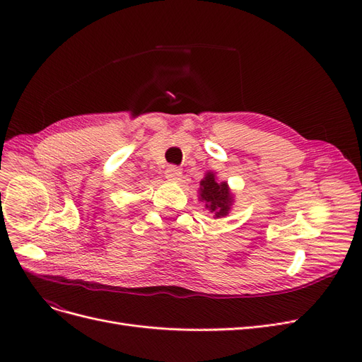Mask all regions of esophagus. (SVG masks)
<instances>
[{
	"instance_id": "1",
	"label": "esophagus",
	"mask_w": 362,
	"mask_h": 362,
	"mask_svg": "<svg viewBox=\"0 0 362 362\" xmlns=\"http://www.w3.org/2000/svg\"><path fill=\"white\" fill-rule=\"evenodd\" d=\"M165 177L168 180H180L182 170L177 165H168L165 168Z\"/></svg>"
}]
</instances>
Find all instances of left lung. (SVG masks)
Returning <instances> with one entry per match:
<instances>
[{
  "label": "left lung",
  "instance_id": "left-lung-1",
  "mask_svg": "<svg viewBox=\"0 0 362 362\" xmlns=\"http://www.w3.org/2000/svg\"><path fill=\"white\" fill-rule=\"evenodd\" d=\"M201 201H205V206L216 217H224L229 214L230 205H232V194L229 191V186L226 182L217 183L213 173H208L204 180H201Z\"/></svg>",
  "mask_w": 362,
  "mask_h": 362
}]
</instances>
